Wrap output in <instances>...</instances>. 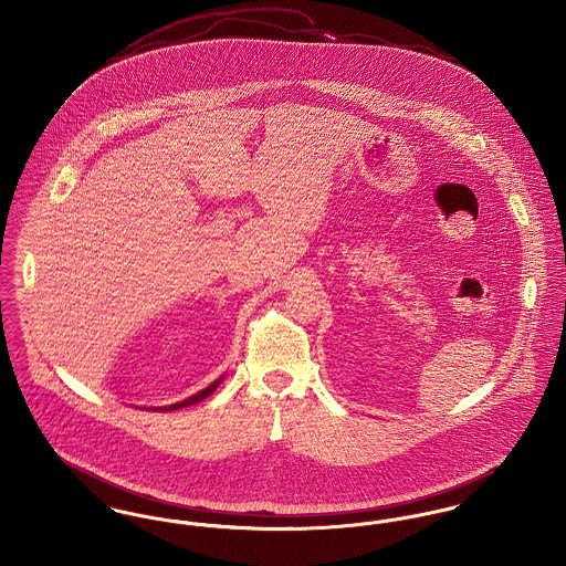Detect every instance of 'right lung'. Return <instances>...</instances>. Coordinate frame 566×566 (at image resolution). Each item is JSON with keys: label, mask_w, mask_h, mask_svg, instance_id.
<instances>
[{"label": "right lung", "mask_w": 566, "mask_h": 566, "mask_svg": "<svg viewBox=\"0 0 566 566\" xmlns=\"http://www.w3.org/2000/svg\"><path fill=\"white\" fill-rule=\"evenodd\" d=\"M222 379H224V374L214 379L210 386H206L203 390H199L197 395H192L189 399H185V401H178V403L165 405V407H153V411H174V409H180V407H189L192 403H199V401H203V399H208L212 392H214L216 388L222 384Z\"/></svg>", "instance_id": "add662e5"}]
</instances>
